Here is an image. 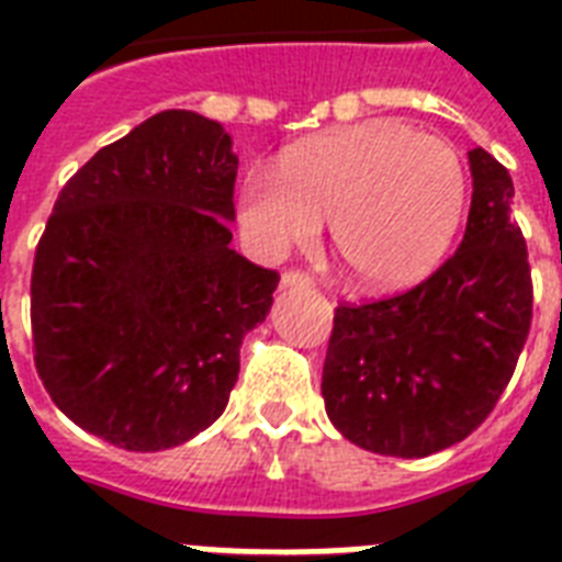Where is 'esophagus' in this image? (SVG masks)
Here are the masks:
<instances>
[{"label": "esophagus", "mask_w": 562, "mask_h": 562, "mask_svg": "<svg viewBox=\"0 0 562 562\" xmlns=\"http://www.w3.org/2000/svg\"><path fill=\"white\" fill-rule=\"evenodd\" d=\"M282 285H285V289H291V285H312V277H308L306 271H294V268H291V271L282 273Z\"/></svg>", "instance_id": "34e87169"}]
</instances>
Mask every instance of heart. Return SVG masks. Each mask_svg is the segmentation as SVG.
<instances>
[{
  "instance_id": "1",
  "label": "heart",
  "mask_w": 562,
  "mask_h": 562,
  "mask_svg": "<svg viewBox=\"0 0 562 562\" xmlns=\"http://www.w3.org/2000/svg\"><path fill=\"white\" fill-rule=\"evenodd\" d=\"M467 178L449 143L400 122H368L300 143L280 171L254 166L241 180L238 218L262 256L315 241L329 221L344 268L368 285L428 273L452 241Z\"/></svg>"
}]
</instances>
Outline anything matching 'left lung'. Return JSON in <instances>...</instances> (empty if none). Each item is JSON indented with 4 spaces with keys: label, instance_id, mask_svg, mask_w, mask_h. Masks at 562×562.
<instances>
[{
    "label": "left lung",
    "instance_id": "8db88e82",
    "mask_svg": "<svg viewBox=\"0 0 562 562\" xmlns=\"http://www.w3.org/2000/svg\"><path fill=\"white\" fill-rule=\"evenodd\" d=\"M470 169L461 247L400 294L335 308L321 391L333 426L368 452L426 458L470 437L496 408L531 329L514 180L484 148H472Z\"/></svg>",
    "mask_w": 562,
    "mask_h": 562
}]
</instances>
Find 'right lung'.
<instances>
[{
  "mask_svg": "<svg viewBox=\"0 0 562 562\" xmlns=\"http://www.w3.org/2000/svg\"><path fill=\"white\" fill-rule=\"evenodd\" d=\"M238 157L192 110H162L66 180L31 268L43 387L90 435L160 452L227 408L238 347L280 273L238 256Z\"/></svg>",
  "mask_w": 562,
  "mask_h": 562,
  "instance_id": "1",
  "label": "right lung"
}]
</instances>
